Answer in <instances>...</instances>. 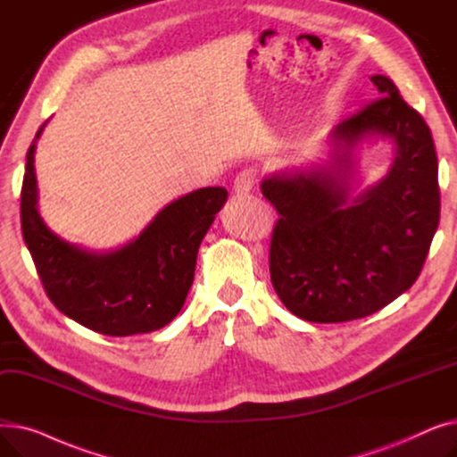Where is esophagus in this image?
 Listing matches in <instances>:
<instances>
[{"mask_svg": "<svg viewBox=\"0 0 457 457\" xmlns=\"http://www.w3.org/2000/svg\"><path fill=\"white\" fill-rule=\"evenodd\" d=\"M255 185V172L252 168H245L243 172H238L233 181V192L237 196H245Z\"/></svg>", "mask_w": 457, "mask_h": 457, "instance_id": "1", "label": "esophagus"}]
</instances>
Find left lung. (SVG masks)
Instances as JSON below:
<instances>
[{
    "instance_id": "obj_1",
    "label": "left lung",
    "mask_w": 457,
    "mask_h": 457,
    "mask_svg": "<svg viewBox=\"0 0 457 457\" xmlns=\"http://www.w3.org/2000/svg\"><path fill=\"white\" fill-rule=\"evenodd\" d=\"M376 100L328 140V159L285 168L261 181L279 212L270 243V279L298 319L329 324L369 317L419 278L439 226L434 138L395 83L372 76ZM394 144L388 174L354 192L358 150Z\"/></svg>"
}]
</instances>
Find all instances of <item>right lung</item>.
Wrapping results in <instances>:
<instances>
[{
  "label": "right lung",
  "mask_w": 457,
  "mask_h": 457,
  "mask_svg": "<svg viewBox=\"0 0 457 457\" xmlns=\"http://www.w3.org/2000/svg\"><path fill=\"white\" fill-rule=\"evenodd\" d=\"M21 185V233L46 295L68 319L111 337L150 333L172 322L192 281L198 248L226 200L224 187H205L162 207L128 245L96 252L54 233L38 212L35 150Z\"/></svg>",
  "instance_id": "add662e5"
}]
</instances>
